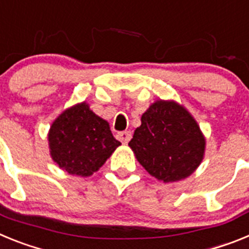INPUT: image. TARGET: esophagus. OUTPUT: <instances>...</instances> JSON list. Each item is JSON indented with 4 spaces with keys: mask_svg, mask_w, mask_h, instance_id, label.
<instances>
[{
    "mask_svg": "<svg viewBox=\"0 0 249 249\" xmlns=\"http://www.w3.org/2000/svg\"><path fill=\"white\" fill-rule=\"evenodd\" d=\"M131 137H132L131 131H123V132H120V133L117 135V138L121 141V142H123V143H128Z\"/></svg>",
    "mask_w": 249,
    "mask_h": 249,
    "instance_id": "obj_1",
    "label": "esophagus"
}]
</instances>
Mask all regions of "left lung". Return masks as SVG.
<instances>
[{"label":"left lung","mask_w":249,"mask_h":249,"mask_svg":"<svg viewBox=\"0 0 249 249\" xmlns=\"http://www.w3.org/2000/svg\"><path fill=\"white\" fill-rule=\"evenodd\" d=\"M128 146L147 172L163 182L188 177L202 162L203 135L182 106L157 101L142 114Z\"/></svg>","instance_id":"1"}]
</instances>
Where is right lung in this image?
Returning <instances> with one entry per match:
<instances>
[{
	"label": "right lung",
	"instance_id": "add662e5",
	"mask_svg": "<svg viewBox=\"0 0 249 249\" xmlns=\"http://www.w3.org/2000/svg\"><path fill=\"white\" fill-rule=\"evenodd\" d=\"M51 156L70 175L87 177L98 171L121 144L107 121L96 116L85 102L63 112L48 133Z\"/></svg>",
	"mask_w": 249,
	"mask_h": 249
}]
</instances>
